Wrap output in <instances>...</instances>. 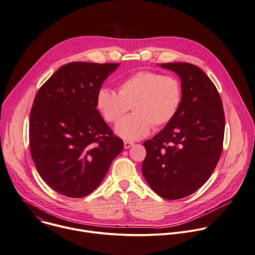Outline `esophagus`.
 Segmentation results:
<instances>
[{"mask_svg":"<svg viewBox=\"0 0 255 255\" xmlns=\"http://www.w3.org/2000/svg\"><path fill=\"white\" fill-rule=\"evenodd\" d=\"M133 145H134V142H132V141H124V148H126V149Z\"/></svg>","mask_w":255,"mask_h":255,"instance_id":"34e87169","label":"esophagus"}]
</instances>
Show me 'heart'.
Listing matches in <instances>:
<instances>
[{
  "instance_id": "obj_1",
  "label": "heart",
  "mask_w": 255,
  "mask_h": 255,
  "mask_svg": "<svg viewBox=\"0 0 255 255\" xmlns=\"http://www.w3.org/2000/svg\"><path fill=\"white\" fill-rule=\"evenodd\" d=\"M118 94L109 88L99 89L96 105L108 123L118 122L130 110L116 132L124 139L136 140L145 137L151 128L168 125L178 113L182 102V86L172 75L144 70L136 72L118 85Z\"/></svg>"
}]
</instances>
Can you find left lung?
<instances>
[{
    "label": "left lung",
    "instance_id": "1",
    "mask_svg": "<svg viewBox=\"0 0 255 255\" xmlns=\"http://www.w3.org/2000/svg\"><path fill=\"white\" fill-rule=\"evenodd\" d=\"M181 78L182 102L175 118L143 142L142 174L150 188L169 200L186 197L208 180L223 150L225 113L213 81L190 63H167Z\"/></svg>",
    "mask_w": 255,
    "mask_h": 255
}]
</instances>
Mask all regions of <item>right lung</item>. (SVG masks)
Listing matches in <instances>:
<instances>
[{
    "instance_id": "1",
    "label": "right lung",
    "mask_w": 255,
    "mask_h": 255,
    "mask_svg": "<svg viewBox=\"0 0 255 255\" xmlns=\"http://www.w3.org/2000/svg\"><path fill=\"white\" fill-rule=\"evenodd\" d=\"M119 63L72 62L45 81L29 116V147L42 180L58 193L80 198L94 191L123 149L97 109L96 98Z\"/></svg>"
}]
</instances>
